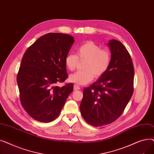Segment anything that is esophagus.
Returning <instances> with one entry per match:
<instances>
[{
  "mask_svg": "<svg viewBox=\"0 0 154 154\" xmlns=\"http://www.w3.org/2000/svg\"><path fill=\"white\" fill-rule=\"evenodd\" d=\"M74 89L75 91H77V90H80V87L77 85V84H75L74 85Z\"/></svg>",
  "mask_w": 154,
  "mask_h": 154,
  "instance_id": "obj_1",
  "label": "esophagus"
}]
</instances>
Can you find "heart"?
Returning a JSON list of instances; mask_svg holds the SVG:
<instances>
[{
  "label": "heart",
  "mask_w": 154,
  "mask_h": 154,
  "mask_svg": "<svg viewBox=\"0 0 154 154\" xmlns=\"http://www.w3.org/2000/svg\"><path fill=\"white\" fill-rule=\"evenodd\" d=\"M77 54L80 59H86L84 70L70 74L69 80L79 85H85L92 81L94 77L98 78L106 73L110 63V53L92 41H88L77 48ZM78 58L74 54H69L65 58V65L69 70H74Z\"/></svg>",
  "instance_id": "b5f03b06"
}]
</instances>
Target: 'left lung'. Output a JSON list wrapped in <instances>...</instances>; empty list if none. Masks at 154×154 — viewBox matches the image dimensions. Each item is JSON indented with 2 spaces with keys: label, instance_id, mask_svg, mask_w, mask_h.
<instances>
[{
  "label": "left lung",
  "instance_id": "left-lung-1",
  "mask_svg": "<svg viewBox=\"0 0 154 154\" xmlns=\"http://www.w3.org/2000/svg\"><path fill=\"white\" fill-rule=\"evenodd\" d=\"M110 63L107 70L89 87L85 88L80 106L87 123L94 127L109 124L117 119L132 97L134 69L124 45L112 39Z\"/></svg>",
  "mask_w": 154,
  "mask_h": 154
}]
</instances>
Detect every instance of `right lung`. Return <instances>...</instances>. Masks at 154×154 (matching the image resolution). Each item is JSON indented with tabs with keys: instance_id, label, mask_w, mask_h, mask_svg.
<instances>
[{
	"instance_id": "1",
	"label": "right lung",
	"mask_w": 154,
	"mask_h": 154,
	"mask_svg": "<svg viewBox=\"0 0 154 154\" xmlns=\"http://www.w3.org/2000/svg\"><path fill=\"white\" fill-rule=\"evenodd\" d=\"M74 38L60 33H48L38 38L23 54L17 77L21 104L27 114L40 122L57 118L74 89L63 82L68 74L65 58Z\"/></svg>"
}]
</instances>
